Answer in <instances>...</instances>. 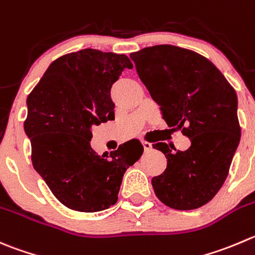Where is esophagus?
I'll return each mask as SVG.
<instances>
[{
  "instance_id": "obj_1",
  "label": "esophagus",
  "mask_w": 255,
  "mask_h": 255,
  "mask_svg": "<svg viewBox=\"0 0 255 255\" xmlns=\"http://www.w3.org/2000/svg\"><path fill=\"white\" fill-rule=\"evenodd\" d=\"M142 145L144 148V152H148V150L152 149V144L149 142H145V140H142Z\"/></svg>"
}]
</instances>
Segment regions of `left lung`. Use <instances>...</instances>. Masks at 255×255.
Listing matches in <instances>:
<instances>
[{"label":"left lung","mask_w":255,"mask_h":255,"mask_svg":"<svg viewBox=\"0 0 255 255\" xmlns=\"http://www.w3.org/2000/svg\"><path fill=\"white\" fill-rule=\"evenodd\" d=\"M130 58L163 120L190 140L174 152L167 143L153 144L167 158L164 172L152 178L155 196L178 211L199 208L223 185L241 140L236 91L209 59L189 49L159 44Z\"/></svg>","instance_id":"8db88e82"}]
</instances>
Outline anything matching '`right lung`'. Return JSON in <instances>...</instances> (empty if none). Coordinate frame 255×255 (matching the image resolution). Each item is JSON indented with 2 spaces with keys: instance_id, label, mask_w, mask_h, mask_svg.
I'll return each instance as SVG.
<instances>
[{
  "instance_id": "obj_1",
  "label": "right lung",
  "mask_w": 255,
  "mask_h": 255,
  "mask_svg": "<svg viewBox=\"0 0 255 255\" xmlns=\"http://www.w3.org/2000/svg\"><path fill=\"white\" fill-rule=\"evenodd\" d=\"M132 67L126 54L81 49L52 62L27 97L24 133L33 168L73 211L93 213L116 204L123 174L142 155L138 139L110 155L91 147L93 126L115 120L111 88Z\"/></svg>"
}]
</instances>
